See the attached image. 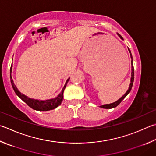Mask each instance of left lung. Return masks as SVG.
<instances>
[{"mask_svg":"<svg viewBox=\"0 0 156 156\" xmlns=\"http://www.w3.org/2000/svg\"><path fill=\"white\" fill-rule=\"evenodd\" d=\"M117 35L119 36V37L121 39H123L122 37H121L119 34L117 33ZM129 52L130 53V56H131V58H132V61H131V65H132V73H131V80H130V84H129V89L128 90H127L126 93L124 94L122 97H121L120 99H119L117 101H116L115 102H113L112 104H104V105L101 106L100 107L102 108H106V109H110V108H115L116 106H117L119 104L121 101H122L124 98H125L126 96L128 95V93L130 92V90L132 89V87L133 85V83H134V66H133V59H132V55L131 54V52H130V50L128 48Z\"/></svg>","mask_w":156,"mask_h":156,"instance_id":"left-lung-1","label":"left lung"}]
</instances>
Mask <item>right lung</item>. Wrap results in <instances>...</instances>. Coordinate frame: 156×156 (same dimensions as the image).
Instances as JSON below:
<instances>
[{
  "instance_id": "obj_1",
  "label": "right lung",
  "mask_w": 156,
  "mask_h": 156,
  "mask_svg": "<svg viewBox=\"0 0 156 156\" xmlns=\"http://www.w3.org/2000/svg\"><path fill=\"white\" fill-rule=\"evenodd\" d=\"M11 67H11L10 73L11 72V69H11ZM10 78H11V85H12V87L14 90V91L16 93V94L18 95L22 101H24L28 106H30L31 108H33L35 110H39V111H48V110H53L60 105L62 102V101L63 100L64 90L66 89L67 84L69 80V78L67 79L66 83V84L64 85L63 89L61 90V92L59 93L57 97H56L55 98H53V99H50V100H33V99H30L29 98H28L27 96L24 95V94H22V93L20 92L18 90V89H17L15 84L13 83V80L12 78H11V74H10Z\"/></svg>"
}]
</instances>
